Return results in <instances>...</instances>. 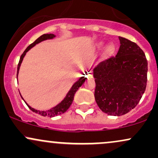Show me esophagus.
Segmentation results:
<instances>
[{"mask_svg": "<svg viewBox=\"0 0 158 158\" xmlns=\"http://www.w3.org/2000/svg\"><path fill=\"white\" fill-rule=\"evenodd\" d=\"M87 77H88V78H92V77H93V73H92L91 71L88 72V73H87Z\"/></svg>", "mask_w": 158, "mask_h": 158, "instance_id": "34e87169", "label": "esophagus"}]
</instances>
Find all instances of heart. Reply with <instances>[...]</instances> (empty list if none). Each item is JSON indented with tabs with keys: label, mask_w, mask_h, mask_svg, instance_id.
<instances>
[{
	"label": "heart",
	"mask_w": 158,
	"mask_h": 158,
	"mask_svg": "<svg viewBox=\"0 0 158 158\" xmlns=\"http://www.w3.org/2000/svg\"><path fill=\"white\" fill-rule=\"evenodd\" d=\"M103 45V42L100 41V42H98L96 44V48L97 49H100L102 47ZM114 45L112 44V43H109L108 44L106 45V47L104 49V51H103L102 55L104 57H107V56H110V54L113 53V52L114 51Z\"/></svg>",
	"instance_id": "b5f03b06"
}]
</instances>
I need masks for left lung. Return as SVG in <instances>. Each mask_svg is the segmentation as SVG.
Wrapping results in <instances>:
<instances>
[{"label":"left lung","instance_id":"8db88e82","mask_svg":"<svg viewBox=\"0 0 158 158\" xmlns=\"http://www.w3.org/2000/svg\"><path fill=\"white\" fill-rule=\"evenodd\" d=\"M117 55L103 61L94 69L98 106L110 116H121L138 104L147 83L148 62L136 43L119 37Z\"/></svg>","mask_w":158,"mask_h":158}]
</instances>
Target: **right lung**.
<instances>
[{
  "label": "right lung",
  "mask_w": 158,
  "mask_h": 158,
  "mask_svg": "<svg viewBox=\"0 0 158 158\" xmlns=\"http://www.w3.org/2000/svg\"><path fill=\"white\" fill-rule=\"evenodd\" d=\"M55 37H56V35H54V34H44V35L40 36L39 39H36L33 43H32L31 44L29 45V46L27 47V48L24 50V52H23L22 55L21 56V58H20V60H19V64H18V68H17V78H18V74H19L20 66H21V62H22L23 57H24L25 55H26L27 52H28L29 50H30L32 48H33L35 44H39V43L41 42V41H45V40H48V39H52ZM85 79H86V78H85V77H81L80 79H79V80L77 81V82L74 83L73 86H72V88H70V90H69L68 93L67 94L66 97H65L64 99H63V100L61 101L59 104H58L56 106L53 107V108H51V109L48 110H36V109H34V108H32V107H30V106H29V105L27 104L26 102H25V103H26L27 106L29 107V108H30L32 111L35 112V113L38 114H40V115L43 116V117H56V116H57V115H59V114H64V112L66 111V110H68L69 108H70V105H71L72 102H73V97H74V95H75L76 92L77 91L78 89H79V87H81V85H82L83 83L85 82ZM22 99H23V97H22Z\"/></svg>",
  "instance_id": "obj_1"
}]
</instances>
